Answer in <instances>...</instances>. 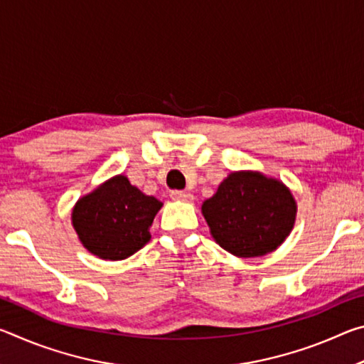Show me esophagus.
<instances>
[{
	"label": "esophagus",
	"mask_w": 364,
	"mask_h": 364,
	"mask_svg": "<svg viewBox=\"0 0 364 364\" xmlns=\"http://www.w3.org/2000/svg\"><path fill=\"white\" fill-rule=\"evenodd\" d=\"M170 197H171V199H173V200H183V202L193 200V196H191L189 193H186V191H178V189L171 191Z\"/></svg>",
	"instance_id": "34e87169"
}]
</instances>
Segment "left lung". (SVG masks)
Segmentation results:
<instances>
[{"label": "left lung", "instance_id": "1", "mask_svg": "<svg viewBox=\"0 0 364 364\" xmlns=\"http://www.w3.org/2000/svg\"><path fill=\"white\" fill-rule=\"evenodd\" d=\"M297 205L284 184L255 171H236L202 204L215 241L242 258L267 255L291 232Z\"/></svg>", "mask_w": 364, "mask_h": 364}]
</instances>
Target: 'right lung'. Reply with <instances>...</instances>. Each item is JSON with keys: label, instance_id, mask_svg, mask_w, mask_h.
I'll use <instances>...</instances> for the list:
<instances>
[{"label": "right lung", "instance_id": "add662e5", "mask_svg": "<svg viewBox=\"0 0 364 364\" xmlns=\"http://www.w3.org/2000/svg\"><path fill=\"white\" fill-rule=\"evenodd\" d=\"M162 202L119 175L82 197L72 212L80 241L104 260H123L151 239L149 228Z\"/></svg>", "mask_w": 364, "mask_h": 364}]
</instances>
